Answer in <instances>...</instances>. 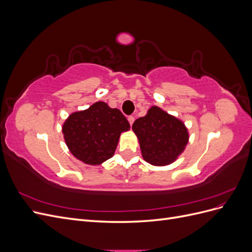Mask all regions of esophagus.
I'll list each match as a JSON object with an SVG mask.
<instances>
[{"instance_id":"1","label":"esophagus","mask_w":252,"mask_h":252,"mask_svg":"<svg viewBox=\"0 0 252 252\" xmlns=\"http://www.w3.org/2000/svg\"><path fill=\"white\" fill-rule=\"evenodd\" d=\"M128 122H129V124L132 125L133 122H134V117L133 116H129L128 117Z\"/></svg>"}]
</instances>
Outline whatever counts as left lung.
Segmentation results:
<instances>
[{"mask_svg":"<svg viewBox=\"0 0 252 252\" xmlns=\"http://www.w3.org/2000/svg\"><path fill=\"white\" fill-rule=\"evenodd\" d=\"M132 130L140 142L142 156L155 166H165L177 158L188 143L184 123L157 106L134 121Z\"/></svg>","mask_w":252,"mask_h":252,"instance_id":"obj_1","label":"left lung"}]
</instances>
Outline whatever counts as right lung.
<instances>
[{"instance_id": "add662e5", "label": "right lung", "mask_w": 252, "mask_h": 252, "mask_svg": "<svg viewBox=\"0 0 252 252\" xmlns=\"http://www.w3.org/2000/svg\"><path fill=\"white\" fill-rule=\"evenodd\" d=\"M130 128L125 116L104 102L70 114L63 125L64 139L71 154L82 162L98 165L110 158L121 132Z\"/></svg>"}]
</instances>
